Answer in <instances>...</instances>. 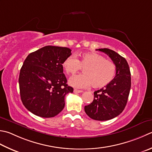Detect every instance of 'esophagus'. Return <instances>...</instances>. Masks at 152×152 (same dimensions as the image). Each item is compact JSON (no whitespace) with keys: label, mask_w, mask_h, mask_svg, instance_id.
I'll use <instances>...</instances> for the list:
<instances>
[{"label":"esophagus","mask_w":152,"mask_h":152,"mask_svg":"<svg viewBox=\"0 0 152 152\" xmlns=\"http://www.w3.org/2000/svg\"><path fill=\"white\" fill-rule=\"evenodd\" d=\"M74 93H75V94H80V93H82V92H83V91L76 90V89H74Z\"/></svg>","instance_id":"34e87169"}]
</instances>
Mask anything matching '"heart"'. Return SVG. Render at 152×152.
Instances as JSON below:
<instances>
[{
	"mask_svg": "<svg viewBox=\"0 0 152 152\" xmlns=\"http://www.w3.org/2000/svg\"><path fill=\"white\" fill-rule=\"evenodd\" d=\"M68 74H75L84 68V74L73 76L69 84L74 88H86L92 86L94 88L106 86L114 78L116 66L111 61L97 53H84L76 58L70 56L62 62Z\"/></svg>",
	"mask_w": 152,
	"mask_h": 152,
	"instance_id": "heart-1",
	"label": "heart"
}]
</instances>
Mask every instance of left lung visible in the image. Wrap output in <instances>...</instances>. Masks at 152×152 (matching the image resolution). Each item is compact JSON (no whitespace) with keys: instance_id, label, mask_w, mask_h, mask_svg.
Masks as SVG:
<instances>
[{"instance_id":"left-lung-1","label":"left lung","mask_w":152,"mask_h":152,"mask_svg":"<svg viewBox=\"0 0 152 152\" xmlns=\"http://www.w3.org/2000/svg\"><path fill=\"white\" fill-rule=\"evenodd\" d=\"M105 53L116 66V75L108 85L94 92V99L85 106L86 113L94 120L108 121L123 111L131 87V76L126 59L113 50L96 49Z\"/></svg>"}]
</instances>
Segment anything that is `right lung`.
I'll return each mask as SVG.
<instances>
[{
    "mask_svg": "<svg viewBox=\"0 0 152 152\" xmlns=\"http://www.w3.org/2000/svg\"><path fill=\"white\" fill-rule=\"evenodd\" d=\"M71 54L67 47L48 45L25 59L18 80L20 97L33 114L50 118L64 109L65 96L74 90L66 84L62 62Z\"/></svg>",
    "mask_w": 152,
    "mask_h": 152,
    "instance_id": "add662e5",
    "label": "right lung"
}]
</instances>
